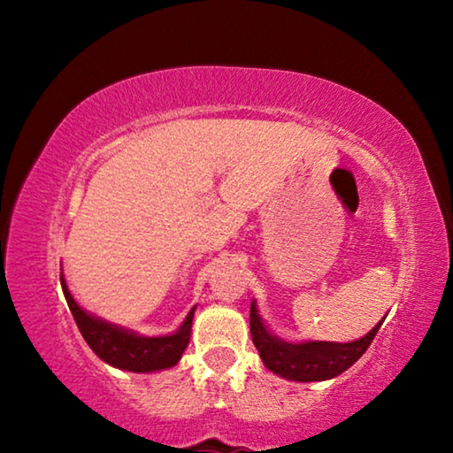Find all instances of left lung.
Returning a JSON list of instances; mask_svg holds the SVG:
<instances>
[{
	"label": "left lung",
	"instance_id": "left-lung-1",
	"mask_svg": "<svg viewBox=\"0 0 453 453\" xmlns=\"http://www.w3.org/2000/svg\"><path fill=\"white\" fill-rule=\"evenodd\" d=\"M383 319L362 340L349 343L334 342H302L289 343L278 340L267 332L262 318L257 316L256 305L250 308V332L256 348L262 356L267 370L294 381H321L346 372L354 365L364 351L370 348L375 334H378Z\"/></svg>",
	"mask_w": 453,
	"mask_h": 453
}]
</instances>
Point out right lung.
<instances>
[{
	"label": "right lung",
	"mask_w": 453,
	"mask_h": 453,
	"mask_svg": "<svg viewBox=\"0 0 453 453\" xmlns=\"http://www.w3.org/2000/svg\"><path fill=\"white\" fill-rule=\"evenodd\" d=\"M61 289L70 305L72 316L78 324L83 340L88 346L96 351L97 357H102L113 367L127 372H157L172 367L180 362L183 349L188 348L191 319H194V310L188 313L186 321L180 327V332L164 337H142L137 334L127 332L118 326L107 324L104 319H97L83 311L67 289L65 281L61 280Z\"/></svg>",
	"instance_id": "right-lung-1"
}]
</instances>
